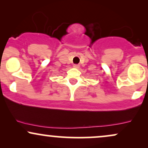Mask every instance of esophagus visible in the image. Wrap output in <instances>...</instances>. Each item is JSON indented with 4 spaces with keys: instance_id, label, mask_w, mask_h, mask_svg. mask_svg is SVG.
Instances as JSON below:
<instances>
[{
    "instance_id": "esophagus-1",
    "label": "esophagus",
    "mask_w": 148,
    "mask_h": 148,
    "mask_svg": "<svg viewBox=\"0 0 148 148\" xmlns=\"http://www.w3.org/2000/svg\"><path fill=\"white\" fill-rule=\"evenodd\" d=\"M73 67H74V68H79V64H74V65H73Z\"/></svg>"
}]
</instances>
